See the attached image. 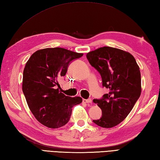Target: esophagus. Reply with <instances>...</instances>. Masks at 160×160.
I'll list each match as a JSON object with an SVG mask.
<instances>
[{
	"label": "esophagus",
	"mask_w": 160,
	"mask_h": 160,
	"mask_svg": "<svg viewBox=\"0 0 160 160\" xmlns=\"http://www.w3.org/2000/svg\"><path fill=\"white\" fill-rule=\"evenodd\" d=\"M82 101L84 102H85V103H87V104H89V103L92 102V100H91V98H89V99H87V100L83 99Z\"/></svg>",
	"instance_id": "esophagus-1"
}]
</instances>
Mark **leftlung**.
Listing matches in <instances>:
<instances>
[{
  "label": "left lung",
  "mask_w": 160,
  "mask_h": 160,
  "mask_svg": "<svg viewBox=\"0 0 160 160\" xmlns=\"http://www.w3.org/2000/svg\"><path fill=\"white\" fill-rule=\"evenodd\" d=\"M90 64L100 73L102 86L109 92L94 99L102 109V117L93 122L111 128L127 118L141 94V74L131 53L110 47H100L87 54Z\"/></svg>",
  "instance_id": "left-lung-1"
}]
</instances>
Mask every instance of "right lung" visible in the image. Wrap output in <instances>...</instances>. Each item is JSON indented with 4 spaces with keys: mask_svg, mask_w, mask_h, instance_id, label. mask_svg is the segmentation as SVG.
I'll list each match as a JSON object with an SVG mask.
<instances>
[{
    "mask_svg": "<svg viewBox=\"0 0 160 160\" xmlns=\"http://www.w3.org/2000/svg\"><path fill=\"white\" fill-rule=\"evenodd\" d=\"M82 53L60 47L40 49L29 58L23 71L22 91L36 120L52 128L65 125L73 106L82 102L59 91V78L66 75L71 61Z\"/></svg>",
    "mask_w": 160,
    "mask_h": 160,
    "instance_id": "right-lung-1",
    "label": "right lung"
}]
</instances>
